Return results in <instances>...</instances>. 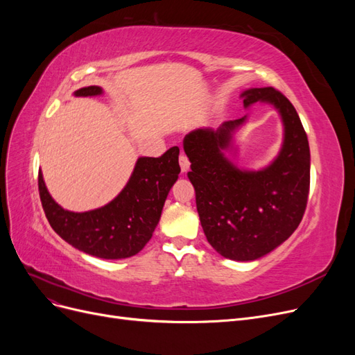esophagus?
Wrapping results in <instances>:
<instances>
[{
    "instance_id": "obj_1",
    "label": "esophagus",
    "mask_w": 355,
    "mask_h": 355,
    "mask_svg": "<svg viewBox=\"0 0 355 355\" xmlns=\"http://www.w3.org/2000/svg\"><path fill=\"white\" fill-rule=\"evenodd\" d=\"M179 164H180V170H182V173H187V171L189 170V159H188V157L185 155V154H180V157H179Z\"/></svg>"
}]
</instances>
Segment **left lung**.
<instances>
[{"label": "left lung", "mask_w": 355, "mask_h": 355, "mask_svg": "<svg viewBox=\"0 0 355 355\" xmlns=\"http://www.w3.org/2000/svg\"><path fill=\"white\" fill-rule=\"evenodd\" d=\"M240 98L245 110L261 102L271 105L282 118L283 144L270 164L247 170L227 157L237 151L235 133L249 115L225 121L216 130L196 128L185 136L184 149L207 241L227 259L252 262L283 244L302 220L311 155L304 125L286 96L272 87H253Z\"/></svg>", "instance_id": "obj_1"}]
</instances>
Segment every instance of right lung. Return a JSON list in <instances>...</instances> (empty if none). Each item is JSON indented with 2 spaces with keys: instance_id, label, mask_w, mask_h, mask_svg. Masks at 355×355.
<instances>
[{
  "instance_id": "right-lung-1",
  "label": "right lung",
  "mask_w": 355,
  "mask_h": 355,
  "mask_svg": "<svg viewBox=\"0 0 355 355\" xmlns=\"http://www.w3.org/2000/svg\"><path fill=\"white\" fill-rule=\"evenodd\" d=\"M99 85H89L73 96H101ZM180 173L179 148L158 158L139 157L125 187L112 201L89 211H71L53 200L40 170L38 189L49 223L75 249L101 259H125L151 240L166 198Z\"/></svg>"
}]
</instances>
